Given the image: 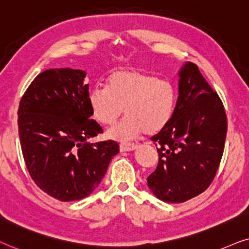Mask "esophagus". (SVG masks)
Masks as SVG:
<instances>
[{"mask_svg": "<svg viewBox=\"0 0 249 249\" xmlns=\"http://www.w3.org/2000/svg\"><path fill=\"white\" fill-rule=\"evenodd\" d=\"M137 148H138V145L135 143H127V142H122V143L119 144V149H121V151H132V150H135Z\"/></svg>", "mask_w": 249, "mask_h": 249, "instance_id": "1", "label": "esophagus"}]
</instances>
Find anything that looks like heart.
<instances>
[{
	"label": "heart",
	"instance_id": "1",
	"mask_svg": "<svg viewBox=\"0 0 249 249\" xmlns=\"http://www.w3.org/2000/svg\"><path fill=\"white\" fill-rule=\"evenodd\" d=\"M89 102L94 118L106 126H112L125 108L126 118L109 130L108 137L128 140L167 126L177 106V90L155 75L123 69L109 76L107 89H94Z\"/></svg>",
	"mask_w": 249,
	"mask_h": 249
}]
</instances>
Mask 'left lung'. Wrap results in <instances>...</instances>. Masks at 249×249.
<instances>
[{"mask_svg": "<svg viewBox=\"0 0 249 249\" xmlns=\"http://www.w3.org/2000/svg\"><path fill=\"white\" fill-rule=\"evenodd\" d=\"M178 76L171 122L151 138L159 160L147 178L152 194L167 203H183L210 187L220 166L228 130L223 104L197 65L184 64Z\"/></svg>", "mask_w": 249, "mask_h": 249, "instance_id": "8db88e82", "label": "left lung"}]
</instances>
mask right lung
Instances as JSON below:
<instances>
[{"label":"right lung","instance_id":"obj_1","mask_svg":"<svg viewBox=\"0 0 249 249\" xmlns=\"http://www.w3.org/2000/svg\"><path fill=\"white\" fill-rule=\"evenodd\" d=\"M85 75L71 68L44 71L19 104V138L26 167L39 189L61 201L92 194L119 152L116 141L89 142L104 131L91 119Z\"/></svg>","mask_w":249,"mask_h":249}]
</instances>
